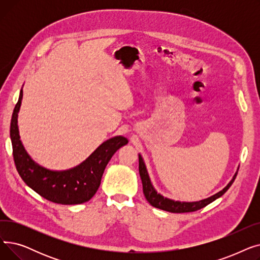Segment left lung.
<instances>
[{
  "instance_id": "obj_1",
  "label": "left lung",
  "mask_w": 260,
  "mask_h": 260,
  "mask_svg": "<svg viewBox=\"0 0 260 260\" xmlns=\"http://www.w3.org/2000/svg\"><path fill=\"white\" fill-rule=\"evenodd\" d=\"M138 156H139V174H140V178L142 181L143 194H144L146 200L149 202V204H152L153 207L163 210V211L171 212V213L195 212L197 210H200L204 207H207L208 204H210L211 202L221 197L230 188V186L232 185V183L234 182V180L236 178L238 169H239V168H237L236 173L234 174L233 178L231 179V181L221 190L214 194L213 196L208 197L206 199L199 200V201H180V200H174V199L168 198L157 192V189L154 187V185L151 181V178H149V175H148V172H147V169H146V166H145L142 156L140 154Z\"/></svg>"
}]
</instances>
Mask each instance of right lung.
<instances>
[{
	"instance_id": "1",
	"label": "right lung",
	"mask_w": 260,
	"mask_h": 260,
	"mask_svg": "<svg viewBox=\"0 0 260 260\" xmlns=\"http://www.w3.org/2000/svg\"><path fill=\"white\" fill-rule=\"evenodd\" d=\"M23 99V87L13 109L10 139L13 159L23 181L43 198L59 204H80L90 200L97 192L104 170L113 155L128 143L123 136L104 141L80 165L68 170L54 171L36 162L27 153L20 137L18 114Z\"/></svg>"
}]
</instances>
